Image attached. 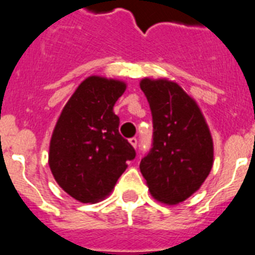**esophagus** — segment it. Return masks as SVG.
I'll return each instance as SVG.
<instances>
[{
	"label": "esophagus",
	"mask_w": 255,
	"mask_h": 255,
	"mask_svg": "<svg viewBox=\"0 0 255 255\" xmlns=\"http://www.w3.org/2000/svg\"><path fill=\"white\" fill-rule=\"evenodd\" d=\"M129 143L133 146L134 149H136V147H137V138H136V137H132V138H129Z\"/></svg>",
	"instance_id": "34e87169"
}]
</instances>
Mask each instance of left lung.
<instances>
[{"mask_svg": "<svg viewBox=\"0 0 255 255\" xmlns=\"http://www.w3.org/2000/svg\"><path fill=\"white\" fill-rule=\"evenodd\" d=\"M140 87L154 123L152 149L141 160V173L155 200L180 204L209 176L213 138L196 101L177 82L143 78Z\"/></svg>", "mask_w": 255, "mask_h": 255, "instance_id": "8db88e82", "label": "left lung"}]
</instances>
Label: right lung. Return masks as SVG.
I'll list each match as a JSON object with an SVG mask.
<instances>
[{
	"label": "right lung",
	"instance_id": "1",
	"mask_svg": "<svg viewBox=\"0 0 255 255\" xmlns=\"http://www.w3.org/2000/svg\"><path fill=\"white\" fill-rule=\"evenodd\" d=\"M127 83L87 77L61 110L50 141L48 165L61 189L81 203H97L114 189L127 160L136 156L119 133L113 112Z\"/></svg>",
	"mask_w": 255,
	"mask_h": 255
}]
</instances>
